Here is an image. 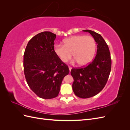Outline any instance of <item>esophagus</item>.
<instances>
[{
    "label": "esophagus",
    "instance_id": "esophagus-1",
    "mask_svg": "<svg viewBox=\"0 0 130 130\" xmlns=\"http://www.w3.org/2000/svg\"><path fill=\"white\" fill-rule=\"evenodd\" d=\"M72 67H69V71L70 72V71H71V70H72Z\"/></svg>",
    "mask_w": 130,
    "mask_h": 130
}]
</instances>
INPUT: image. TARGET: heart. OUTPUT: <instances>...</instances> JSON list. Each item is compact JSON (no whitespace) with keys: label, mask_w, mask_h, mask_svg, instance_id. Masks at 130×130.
Returning <instances> with one entry per match:
<instances>
[{"label":"heart","mask_w":130,"mask_h":130,"mask_svg":"<svg viewBox=\"0 0 130 130\" xmlns=\"http://www.w3.org/2000/svg\"><path fill=\"white\" fill-rule=\"evenodd\" d=\"M64 45H55L54 53L63 62L72 57L80 66L87 65L92 61L96 49L95 40L92 36H73L63 40Z\"/></svg>","instance_id":"b5f03b06"}]
</instances>
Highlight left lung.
Segmentation results:
<instances>
[{
	"label": "left lung",
	"instance_id": "1",
	"mask_svg": "<svg viewBox=\"0 0 130 130\" xmlns=\"http://www.w3.org/2000/svg\"><path fill=\"white\" fill-rule=\"evenodd\" d=\"M83 31L88 32L95 40L96 55L88 66L72 68L70 73L74 78V93L77 96L86 99L95 96L104 88L111 72L112 61L108 46L103 37L92 30Z\"/></svg>",
	"mask_w": 130,
	"mask_h": 130
}]
</instances>
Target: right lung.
<instances>
[{
    "label": "right lung",
    "instance_id": "right-lung-1",
    "mask_svg": "<svg viewBox=\"0 0 130 130\" xmlns=\"http://www.w3.org/2000/svg\"><path fill=\"white\" fill-rule=\"evenodd\" d=\"M56 35L44 31L29 41L24 54V72L27 84L36 95L50 99L58 96L62 82L69 73L68 66L54 51Z\"/></svg>",
    "mask_w": 130,
    "mask_h": 130
}]
</instances>
